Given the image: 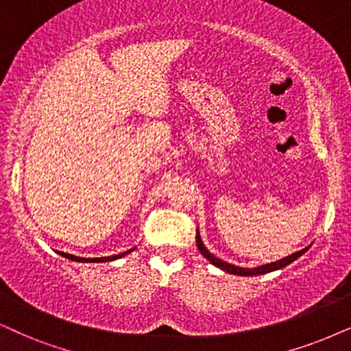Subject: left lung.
Returning a JSON list of instances; mask_svg holds the SVG:
<instances>
[{
	"label": "left lung",
	"mask_w": 351,
	"mask_h": 351,
	"mask_svg": "<svg viewBox=\"0 0 351 351\" xmlns=\"http://www.w3.org/2000/svg\"><path fill=\"white\" fill-rule=\"evenodd\" d=\"M196 243H197L199 251H201V254L206 257L208 263L214 264L215 267H219L220 270H223V272H228V274H233V275H241V277H251V275H263V274H269V272H274V270L287 267L288 264L293 263V261L298 259L300 256H303L304 252L308 251L309 247H311V245H309V246H306L304 250L296 251V252H293V254L283 257V259H280V261H275V263L264 264V265H259V267H251L250 269V267H239V265L225 263V261H221L217 256L212 254V252L206 247V245H204V243H202L201 233H199V228L196 230Z\"/></svg>",
	"instance_id": "left-lung-1"
}]
</instances>
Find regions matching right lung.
I'll return each instance as SVG.
<instances>
[{"label":"right lung","instance_id":"right-lung-1","mask_svg":"<svg viewBox=\"0 0 351 351\" xmlns=\"http://www.w3.org/2000/svg\"><path fill=\"white\" fill-rule=\"evenodd\" d=\"M136 250V246L132 247V250H128L124 252H119V254H114V256H106V257H79V256H73V254H68V252H60L61 256L66 257V259H71L74 261V263H110V261H114V259H121L126 254H130Z\"/></svg>","mask_w":351,"mask_h":351}]
</instances>
